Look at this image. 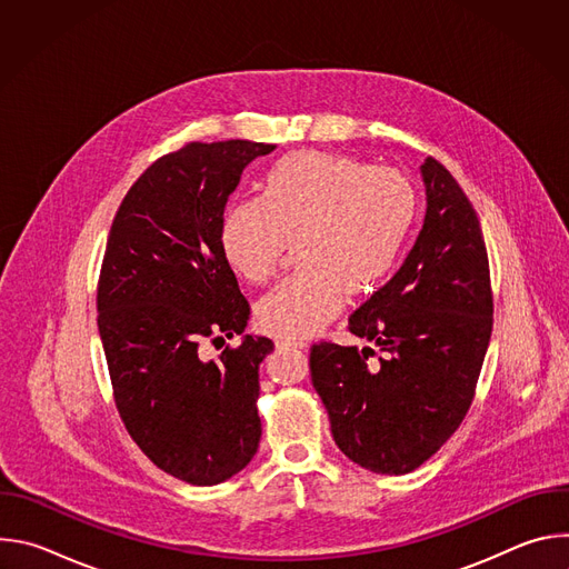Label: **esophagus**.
I'll use <instances>...</instances> for the list:
<instances>
[{
    "instance_id": "obj_1",
    "label": "esophagus",
    "mask_w": 569,
    "mask_h": 569,
    "mask_svg": "<svg viewBox=\"0 0 569 569\" xmlns=\"http://www.w3.org/2000/svg\"><path fill=\"white\" fill-rule=\"evenodd\" d=\"M279 349H306L308 345L303 340H277Z\"/></svg>"
}]
</instances>
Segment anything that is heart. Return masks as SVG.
I'll return each instance as SVG.
<instances>
[{
	"instance_id": "obj_1",
	"label": "heart",
	"mask_w": 569,
	"mask_h": 569,
	"mask_svg": "<svg viewBox=\"0 0 569 569\" xmlns=\"http://www.w3.org/2000/svg\"><path fill=\"white\" fill-rule=\"evenodd\" d=\"M419 211L412 182L347 154L297 152L268 169L259 198L231 202L218 229L224 263L266 283L297 238L301 268L261 299V329L299 340L331 321L351 292L373 290L396 266Z\"/></svg>"
}]
</instances>
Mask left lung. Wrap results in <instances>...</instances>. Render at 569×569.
I'll return each instance as SVG.
<instances>
[{
  "instance_id": "left-lung-1",
  "label": "left lung",
  "mask_w": 569,
  "mask_h": 569,
  "mask_svg": "<svg viewBox=\"0 0 569 569\" xmlns=\"http://www.w3.org/2000/svg\"><path fill=\"white\" fill-rule=\"evenodd\" d=\"M423 229L400 270L351 317L349 331L382 351L319 342L310 380L338 448L380 475L428 461L461 426L493 331L489 257L477 213L435 157L421 164Z\"/></svg>"
}]
</instances>
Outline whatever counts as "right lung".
<instances>
[{
    "instance_id": "add662e5",
    "label": "right lung",
    "mask_w": 569,
    "mask_h": 569,
    "mask_svg": "<svg viewBox=\"0 0 569 569\" xmlns=\"http://www.w3.org/2000/svg\"><path fill=\"white\" fill-rule=\"evenodd\" d=\"M272 150L229 139L159 157L108 236L97 308L117 410L157 468L196 486L246 468L261 441L259 365L272 340L243 336L213 361L199 347L248 327L218 229L242 169Z\"/></svg>"
}]
</instances>
